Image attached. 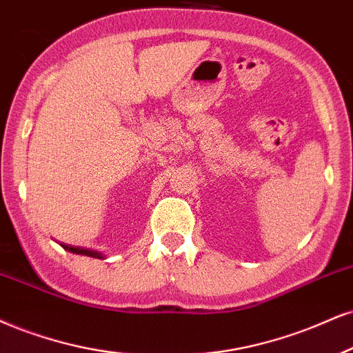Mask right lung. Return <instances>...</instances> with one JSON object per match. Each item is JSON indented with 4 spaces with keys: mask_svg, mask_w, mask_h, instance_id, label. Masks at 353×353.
Returning <instances> with one entry per match:
<instances>
[{
    "mask_svg": "<svg viewBox=\"0 0 353 353\" xmlns=\"http://www.w3.org/2000/svg\"><path fill=\"white\" fill-rule=\"evenodd\" d=\"M67 249H68V247H67Z\"/></svg>",
    "mask_w": 353,
    "mask_h": 353,
    "instance_id": "right-lung-1",
    "label": "right lung"
}]
</instances>
